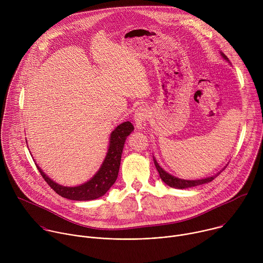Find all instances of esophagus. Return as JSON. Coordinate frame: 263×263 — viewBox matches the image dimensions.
I'll return each instance as SVG.
<instances>
[{"instance_id":"1","label":"esophagus","mask_w":263,"mask_h":263,"mask_svg":"<svg viewBox=\"0 0 263 263\" xmlns=\"http://www.w3.org/2000/svg\"><path fill=\"white\" fill-rule=\"evenodd\" d=\"M147 120H148V110L145 107H139L134 115L136 128L139 130L144 129V127L146 126Z\"/></svg>"}]
</instances>
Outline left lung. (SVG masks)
<instances>
[{
	"label": "left lung",
	"instance_id": "obj_1",
	"mask_svg": "<svg viewBox=\"0 0 263 263\" xmlns=\"http://www.w3.org/2000/svg\"><path fill=\"white\" fill-rule=\"evenodd\" d=\"M221 56H222L224 59H226V60H228L227 56H224V54L221 53ZM153 159H154L155 166H156V168H157V171H158V173H159V176H160L161 180H162L165 184H167L168 186L174 187V189H179V190L189 189V187H194V186H198V185H201V184H205V183L211 182V181H212L215 177H217V176L219 175V173H220V172H219L218 174H216V175H214V176H212V177H208V178L200 179V180H183V179H179V178L174 177V176L170 175L168 173H166L164 170H162V167L159 166V164L157 163L156 159H155V158H153Z\"/></svg>",
	"mask_w": 263,
	"mask_h": 263
}]
</instances>
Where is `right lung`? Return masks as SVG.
<instances>
[{
  "label": "right lung",
  "instance_id": "right-lung-1",
  "mask_svg": "<svg viewBox=\"0 0 263 263\" xmlns=\"http://www.w3.org/2000/svg\"><path fill=\"white\" fill-rule=\"evenodd\" d=\"M134 130L133 125L130 122H125L119 125L110 135L109 148L103 164L97 174L86 183L74 186L67 187L55 183L51 180L42 170L37 165L41 175L45 181L50 185L51 189L58 194L59 196L73 201H90L96 200L104 196L110 187L115 184L121 165V158L125 141L127 136Z\"/></svg>",
  "mask_w": 263,
  "mask_h": 263
}]
</instances>
